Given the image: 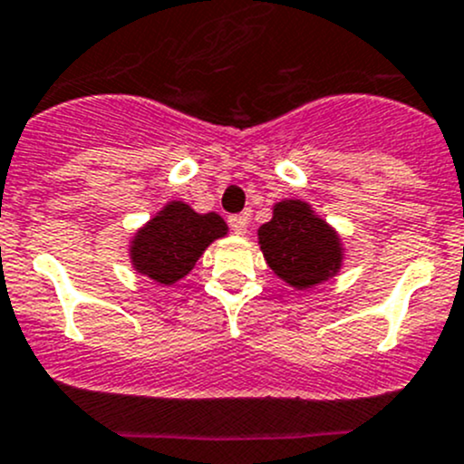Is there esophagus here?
Here are the masks:
<instances>
[{"label": "esophagus", "mask_w": 464, "mask_h": 464, "mask_svg": "<svg viewBox=\"0 0 464 464\" xmlns=\"http://www.w3.org/2000/svg\"><path fill=\"white\" fill-rule=\"evenodd\" d=\"M228 227L233 228V233H236V236H245L246 227H248V213H240V216L228 218Z\"/></svg>", "instance_id": "obj_1"}]
</instances>
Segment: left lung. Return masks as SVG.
Here are the masks:
<instances>
[{
	"mask_svg": "<svg viewBox=\"0 0 464 464\" xmlns=\"http://www.w3.org/2000/svg\"><path fill=\"white\" fill-rule=\"evenodd\" d=\"M257 242L271 271L297 291L318 286L343 269L338 231L302 199L277 202L273 218L257 228Z\"/></svg>",
	"mask_w": 464,
	"mask_h": 464,
	"instance_id": "obj_1",
	"label": "left lung"
}]
</instances>
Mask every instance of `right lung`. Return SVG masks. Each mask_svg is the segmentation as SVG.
<instances>
[{"label": "right lung", "mask_w": 464, "mask_h": 464, "mask_svg": "<svg viewBox=\"0 0 464 464\" xmlns=\"http://www.w3.org/2000/svg\"><path fill=\"white\" fill-rule=\"evenodd\" d=\"M227 233V222L218 213H195L188 204L170 199L133 236L130 265L158 285L170 286L188 276L207 246Z\"/></svg>", "instance_id": "1"}]
</instances>
